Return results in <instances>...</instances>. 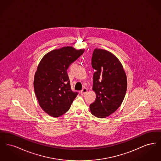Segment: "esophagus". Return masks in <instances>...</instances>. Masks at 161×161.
Here are the masks:
<instances>
[{"mask_svg": "<svg viewBox=\"0 0 161 161\" xmlns=\"http://www.w3.org/2000/svg\"><path fill=\"white\" fill-rule=\"evenodd\" d=\"M87 92V89L86 88V87H84V88L81 91L80 93H81V95H84Z\"/></svg>", "mask_w": 161, "mask_h": 161, "instance_id": "1", "label": "esophagus"}]
</instances>
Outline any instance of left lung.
I'll list each match as a JSON object with an SVG mask.
<instances>
[{
  "label": "left lung",
  "mask_w": 161,
  "mask_h": 161,
  "mask_svg": "<svg viewBox=\"0 0 161 161\" xmlns=\"http://www.w3.org/2000/svg\"><path fill=\"white\" fill-rule=\"evenodd\" d=\"M93 91L96 100L90 105L93 115L103 118L114 113L125 95L127 81L123 65L113 54L96 48L92 54Z\"/></svg>",
  "instance_id": "left-lung-1"
}]
</instances>
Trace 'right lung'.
I'll return each mask as SVG.
<instances>
[{
  "instance_id": "obj_1",
  "label": "right lung",
  "mask_w": 161,
  "mask_h": 161,
  "mask_svg": "<svg viewBox=\"0 0 161 161\" xmlns=\"http://www.w3.org/2000/svg\"><path fill=\"white\" fill-rule=\"evenodd\" d=\"M72 46L54 49L41 60L34 79L35 94L41 108L53 117L68 111L78 92L71 90L67 69L84 53Z\"/></svg>"
}]
</instances>
